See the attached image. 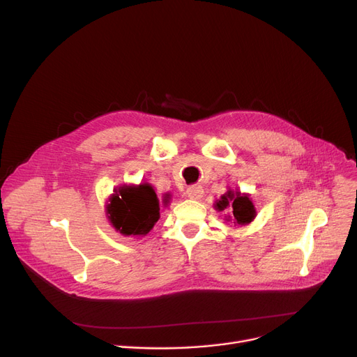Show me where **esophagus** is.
<instances>
[{"mask_svg":"<svg viewBox=\"0 0 357 357\" xmlns=\"http://www.w3.org/2000/svg\"><path fill=\"white\" fill-rule=\"evenodd\" d=\"M185 195L188 199H192V200H200L203 197V187L199 184L187 187Z\"/></svg>","mask_w":357,"mask_h":357,"instance_id":"34e87169","label":"esophagus"}]
</instances>
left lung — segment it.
Here are the masks:
<instances>
[{
  "instance_id": "left-lung-1",
  "label": "left lung",
  "mask_w": 357,
  "mask_h": 357,
  "mask_svg": "<svg viewBox=\"0 0 357 357\" xmlns=\"http://www.w3.org/2000/svg\"><path fill=\"white\" fill-rule=\"evenodd\" d=\"M213 207L218 212L227 211L229 213L225 219L226 222H232L235 226H246L257 218V208L252 199L248 193H241L239 190L234 192L232 188L220 196V199L213 203Z\"/></svg>"
}]
</instances>
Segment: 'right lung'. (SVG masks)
<instances>
[{
  "label": "right lung",
  "mask_w": 357,
  "mask_h": 357,
  "mask_svg": "<svg viewBox=\"0 0 357 357\" xmlns=\"http://www.w3.org/2000/svg\"><path fill=\"white\" fill-rule=\"evenodd\" d=\"M170 203V193H165L162 200L150 183L123 184L114 188V195L108 199L107 218L112 227L123 236H146L160 219L161 204Z\"/></svg>",
  "instance_id": "obj_1"
}]
</instances>
